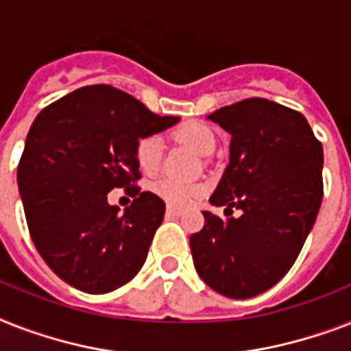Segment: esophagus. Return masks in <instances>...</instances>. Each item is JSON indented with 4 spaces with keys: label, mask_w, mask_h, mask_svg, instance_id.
<instances>
[{
    "label": "esophagus",
    "mask_w": 351,
    "mask_h": 351,
    "mask_svg": "<svg viewBox=\"0 0 351 351\" xmlns=\"http://www.w3.org/2000/svg\"><path fill=\"white\" fill-rule=\"evenodd\" d=\"M167 215H169V216H182V215H184V209H180V207H173V205H167Z\"/></svg>",
    "instance_id": "1"
}]
</instances>
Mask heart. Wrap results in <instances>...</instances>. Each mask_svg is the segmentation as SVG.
<instances>
[{"label": "heart", "mask_w": 351, "mask_h": 351, "mask_svg": "<svg viewBox=\"0 0 351 351\" xmlns=\"http://www.w3.org/2000/svg\"><path fill=\"white\" fill-rule=\"evenodd\" d=\"M173 136L176 141L184 142L191 146L200 155H209L216 146L215 131L210 130L204 122L189 121L173 130ZM135 160L136 166L141 167L144 175H155L160 169L162 164V142L155 135L141 136L135 144ZM151 191L162 200L171 205H189L196 196L202 195L204 185L196 182H185L173 176H164L151 185Z\"/></svg>", "instance_id": "obj_1"}]
</instances>
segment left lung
<instances>
[{
  "instance_id": "obj_1",
  "label": "left lung",
  "mask_w": 351,
  "mask_h": 351,
  "mask_svg": "<svg viewBox=\"0 0 351 351\" xmlns=\"http://www.w3.org/2000/svg\"><path fill=\"white\" fill-rule=\"evenodd\" d=\"M230 133L229 166L189 238L195 269L218 294L249 299L274 287L298 259L323 202V146L299 111L250 97L210 113ZM227 215V216H230Z\"/></svg>"
}]
</instances>
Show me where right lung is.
Here are the masks:
<instances>
[{
  "label": "right lung",
  "mask_w": 351,
  "mask_h": 351,
  "mask_svg": "<svg viewBox=\"0 0 351 351\" xmlns=\"http://www.w3.org/2000/svg\"><path fill=\"white\" fill-rule=\"evenodd\" d=\"M176 122L110 84L79 88L36 117L18 185L37 252L62 281L106 294L138 274L166 204L136 185L135 144ZM111 189L134 198L124 213L107 204Z\"/></svg>",
  "instance_id": "right-lung-1"
}]
</instances>
